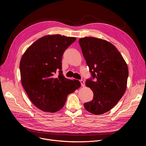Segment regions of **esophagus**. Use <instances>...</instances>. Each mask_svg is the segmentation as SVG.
I'll list each match as a JSON object with an SVG mask.
<instances>
[{"label":"esophagus","instance_id":"obj_1","mask_svg":"<svg viewBox=\"0 0 146 146\" xmlns=\"http://www.w3.org/2000/svg\"><path fill=\"white\" fill-rule=\"evenodd\" d=\"M80 81V82H81V86H82V87H84V86H85V82H84V81L82 80H81Z\"/></svg>","mask_w":146,"mask_h":146}]
</instances>
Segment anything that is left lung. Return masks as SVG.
Listing matches in <instances>:
<instances>
[{"label": "left lung", "mask_w": 146, "mask_h": 146, "mask_svg": "<svg viewBox=\"0 0 146 146\" xmlns=\"http://www.w3.org/2000/svg\"><path fill=\"white\" fill-rule=\"evenodd\" d=\"M78 42L92 75L86 85L94 92L93 99L84 106L88 111L100 115L114 108L125 92L128 66L117 48L106 40L86 37Z\"/></svg>", "instance_id": "1"}]
</instances>
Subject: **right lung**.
I'll list each match as a JSON object with an SVG mask.
<instances>
[{
  "mask_svg": "<svg viewBox=\"0 0 146 146\" xmlns=\"http://www.w3.org/2000/svg\"><path fill=\"white\" fill-rule=\"evenodd\" d=\"M76 40L60 35H47L34 42L19 64L22 85L29 99L39 109L55 113L65 105L67 96L81 86L62 74V58ZM57 71L59 74L56 75Z\"/></svg>",
  "mask_w": 146,
  "mask_h": 146,
  "instance_id": "add662e5",
  "label": "right lung"
}]
</instances>
